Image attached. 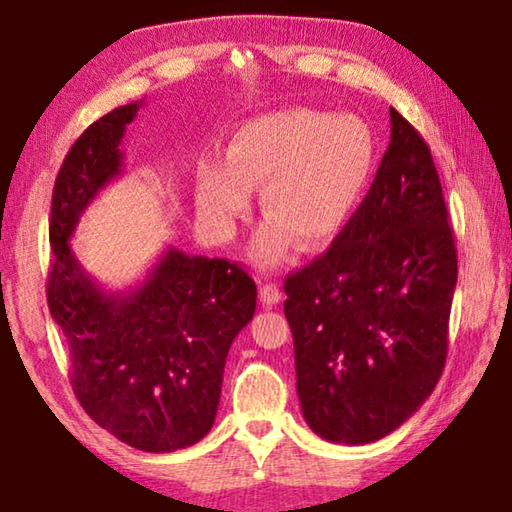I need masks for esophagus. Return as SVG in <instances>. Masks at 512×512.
I'll list each match as a JSON object with an SVG mask.
<instances>
[{
	"label": "esophagus",
	"mask_w": 512,
	"mask_h": 512,
	"mask_svg": "<svg viewBox=\"0 0 512 512\" xmlns=\"http://www.w3.org/2000/svg\"><path fill=\"white\" fill-rule=\"evenodd\" d=\"M260 302L267 306H274L281 302V288L276 283H262L260 285Z\"/></svg>",
	"instance_id": "esophagus-1"
}]
</instances>
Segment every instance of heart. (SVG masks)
I'll return each mask as SVG.
<instances>
[{
	"label": "heart",
	"mask_w": 512,
	"mask_h": 512,
	"mask_svg": "<svg viewBox=\"0 0 512 512\" xmlns=\"http://www.w3.org/2000/svg\"><path fill=\"white\" fill-rule=\"evenodd\" d=\"M374 170V138L363 119L290 107L248 119L231 133L227 156L210 154L196 168V206L210 227L229 236L260 187L269 215L252 252L281 260L332 243L349 224Z\"/></svg>",
	"instance_id": "1"
}]
</instances>
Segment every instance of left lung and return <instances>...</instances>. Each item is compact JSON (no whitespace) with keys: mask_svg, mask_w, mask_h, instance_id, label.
Returning a JSON list of instances; mask_svg holds the SVG:
<instances>
[{"mask_svg":"<svg viewBox=\"0 0 512 512\" xmlns=\"http://www.w3.org/2000/svg\"><path fill=\"white\" fill-rule=\"evenodd\" d=\"M456 271L431 149L391 107L370 192L327 252L283 283L313 433L367 445L424 405L445 367Z\"/></svg>","mask_w":512,"mask_h":512,"instance_id":"8db88e82","label":"left lung"}]
</instances>
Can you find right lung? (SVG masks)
I'll list each match as a JSON object with an SVG mask.
<instances>
[{
    "label": "right lung",
    "mask_w": 512,
    "mask_h": 512,
    "mask_svg": "<svg viewBox=\"0 0 512 512\" xmlns=\"http://www.w3.org/2000/svg\"><path fill=\"white\" fill-rule=\"evenodd\" d=\"M142 102L86 128L51 199L49 311L70 349V384L95 424L142 452L192 447L213 428L229 346L252 320L255 281L229 260L168 248L138 288L102 290L70 248L77 222L121 173Z\"/></svg>",
    "instance_id": "right-lung-1"
}]
</instances>
